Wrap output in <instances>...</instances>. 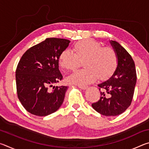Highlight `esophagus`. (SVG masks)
Returning a JSON list of instances; mask_svg holds the SVG:
<instances>
[{"label":"esophagus","instance_id":"1","mask_svg":"<svg viewBox=\"0 0 149 149\" xmlns=\"http://www.w3.org/2000/svg\"><path fill=\"white\" fill-rule=\"evenodd\" d=\"M78 87H79V88H80V89H81L83 90L86 89L87 88V86H85V85H78Z\"/></svg>","mask_w":149,"mask_h":149}]
</instances>
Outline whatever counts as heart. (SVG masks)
<instances>
[{"mask_svg":"<svg viewBox=\"0 0 149 149\" xmlns=\"http://www.w3.org/2000/svg\"><path fill=\"white\" fill-rule=\"evenodd\" d=\"M75 52L65 49L60 55L59 62L63 69L74 70L79 66L80 61L85 60L84 70H77L70 75L68 81L71 84L86 85L97 79H107L114 72L118 65L116 52L110 47H102L93 40L77 42Z\"/></svg>","mask_w":149,"mask_h":149,"instance_id":"b5f03b06","label":"heart"}]
</instances>
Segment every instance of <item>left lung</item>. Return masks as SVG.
Returning <instances> with one entry per match:
<instances>
[{
    "instance_id": "obj_1",
    "label": "left lung",
    "mask_w": 149,
    "mask_h": 149,
    "mask_svg": "<svg viewBox=\"0 0 149 149\" xmlns=\"http://www.w3.org/2000/svg\"><path fill=\"white\" fill-rule=\"evenodd\" d=\"M110 42L117 56L118 65L112 76L98 85L101 96L92 107L100 114L115 116L125 112L132 103L137 74L134 61L127 50L116 41Z\"/></svg>"
}]
</instances>
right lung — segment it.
Instances as JSON below:
<instances>
[{"instance_id": "obj_1", "label": "right lung", "mask_w": 149, "mask_h": 149, "mask_svg": "<svg viewBox=\"0 0 149 149\" xmlns=\"http://www.w3.org/2000/svg\"><path fill=\"white\" fill-rule=\"evenodd\" d=\"M70 41L47 38L29 49L17 64V97L27 112L46 116L56 112L64 102L67 86H54L62 79L59 58ZM50 87H52L51 89Z\"/></svg>"}]
</instances>
